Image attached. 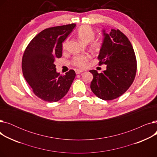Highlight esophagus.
Returning <instances> with one entry per match:
<instances>
[{
  "mask_svg": "<svg viewBox=\"0 0 157 157\" xmlns=\"http://www.w3.org/2000/svg\"><path fill=\"white\" fill-rule=\"evenodd\" d=\"M75 71H76V74H80V73H82L83 72V71H82V70H79V69H76L75 70Z\"/></svg>",
  "mask_w": 157,
  "mask_h": 157,
  "instance_id": "obj_1",
  "label": "esophagus"
}]
</instances>
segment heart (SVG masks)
Returning <instances> with one entry per match:
<instances>
[{
    "mask_svg": "<svg viewBox=\"0 0 157 157\" xmlns=\"http://www.w3.org/2000/svg\"><path fill=\"white\" fill-rule=\"evenodd\" d=\"M78 37L83 43H88L91 40L90 46L94 49L98 50L101 47V41L98 39H94L95 36V32L94 29L88 25H82L78 30ZM67 44V40H65L62 44V48L64 49ZM91 59L90 55L86 53L79 55L74 56L71 63L74 66L79 68H85L86 67L88 61Z\"/></svg>",
    "mask_w": 157,
    "mask_h": 157,
    "instance_id": "obj_1",
    "label": "heart"
}]
</instances>
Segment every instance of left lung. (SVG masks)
Returning a JSON list of instances; mask_svg holds the SVG:
<instances>
[{"label": "left lung", "mask_w": 157, "mask_h": 157, "mask_svg": "<svg viewBox=\"0 0 157 157\" xmlns=\"http://www.w3.org/2000/svg\"><path fill=\"white\" fill-rule=\"evenodd\" d=\"M104 33V40L98 59V65H107L106 70L98 73L91 70L90 84L93 93L105 101L113 100L124 94L132 84L137 71V60L132 44L120 30Z\"/></svg>", "instance_id": "left-lung-1"}]
</instances>
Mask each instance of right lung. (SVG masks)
Wrapping results in <instances>:
<instances>
[{
  "instance_id": "right-lung-1",
  "label": "right lung",
  "mask_w": 157,
  "mask_h": 157,
  "mask_svg": "<svg viewBox=\"0 0 157 157\" xmlns=\"http://www.w3.org/2000/svg\"><path fill=\"white\" fill-rule=\"evenodd\" d=\"M76 24L46 29L32 39L24 52L21 68L23 76L34 94L49 102L60 100L67 93L75 78L70 70L65 75L56 71L54 63L62 55V43Z\"/></svg>"
}]
</instances>
